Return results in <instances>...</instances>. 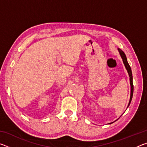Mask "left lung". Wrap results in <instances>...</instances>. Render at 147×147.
I'll return each mask as SVG.
<instances>
[{"mask_svg": "<svg viewBox=\"0 0 147 147\" xmlns=\"http://www.w3.org/2000/svg\"><path fill=\"white\" fill-rule=\"evenodd\" d=\"M118 51L119 52V54L121 56L122 59H123V63L124 64V66L126 69V70L128 71V75L130 76V86H131V93H130V101H129L128 107L130 105V104L131 101V99H132V96H133V93H134V85H133V77H132V73H131V67L130 66V65L128 64V61H127V58H126V56L125 55V54L124 53V52L122 51V50L118 49Z\"/></svg>", "mask_w": 147, "mask_h": 147, "instance_id": "1", "label": "left lung"}]
</instances>
